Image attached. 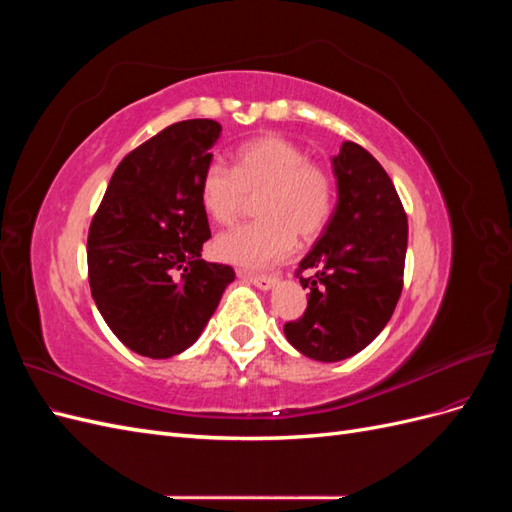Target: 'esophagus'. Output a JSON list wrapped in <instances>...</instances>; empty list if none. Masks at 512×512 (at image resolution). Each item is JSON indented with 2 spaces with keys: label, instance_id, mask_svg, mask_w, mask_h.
<instances>
[{
  "label": "esophagus",
  "instance_id": "1",
  "mask_svg": "<svg viewBox=\"0 0 512 512\" xmlns=\"http://www.w3.org/2000/svg\"><path fill=\"white\" fill-rule=\"evenodd\" d=\"M243 280H247L250 284H254L256 288L260 290H271L275 286V277L273 275H247V273H241Z\"/></svg>",
  "mask_w": 512,
  "mask_h": 512
}]
</instances>
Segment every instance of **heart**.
Masks as SVG:
<instances>
[{
	"mask_svg": "<svg viewBox=\"0 0 512 512\" xmlns=\"http://www.w3.org/2000/svg\"><path fill=\"white\" fill-rule=\"evenodd\" d=\"M200 205L218 224H232L258 200V222L237 226L213 241V254L243 269H262L290 254L294 241H312L333 211L327 168L286 138L267 134L243 143L232 170L211 162L200 177Z\"/></svg>",
	"mask_w": 512,
	"mask_h": 512,
	"instance_id": "heart-1",
	"label": "heart"
}]
</instances>
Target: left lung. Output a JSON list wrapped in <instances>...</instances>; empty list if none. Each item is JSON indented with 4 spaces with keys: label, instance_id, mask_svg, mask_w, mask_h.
<instances>
[{
    "label": "left lung",
    "instance_id": "1",
    "mask_svg": "<svg viewBox=\"0 0 512 512\" xmlns=\"http://www.w3.org/2000/svg\"><path fill=\"white\" fill-rule=\"evenodd\" d=\"M337 205L297 269L309 288L303 318L286 322L288 342L314 361L361 352L391 320L404 288L408 218L391 177L361 145L333 158ZM312 270V278H301Z\"/></svg>",
    "mask_w": 512,
    "mask_h": 512
}]
</instances>
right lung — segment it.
Segmentation results:
<instances>
[{
	"mask_svg": "<svg viewBox=\"0 0 512 512\" xmlns=\"http://www.w3.org/2000/svg\"><path fill=\"white\" fill-rule=\"evenodd\" d=\"M220 134L218 121L188 119L130 151L89 226L91 297L119 342L149 359L190 348L235 280L200 258L211 237L200 177Z\"/></svg>",
	"mask_w": 512,
	"mask_h": 512,
	"instance_id": "right-lung-1",
	"label": "right lung"
}]
</instances>
